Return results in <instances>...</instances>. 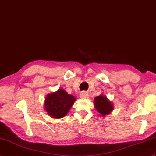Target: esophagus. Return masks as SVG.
<instances>
[{
	"mask_svg": "<svg viewBox=\"0 0 156 156\" xmlns=\"http://www.w3.org/2000/svg\"><path fill=\"white\" fill-rule=\"evenodd\" d=\"M88 96L89 95L88 94V93L85 92H82L80 94V98H88Z\"/></svg>",
	"mask_w": 156,
	"mask_h": 156,
	"instance_id": "esophagus-1",
	"label": "esophagus"
}]
</instances>
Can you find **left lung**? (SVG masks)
<instances>
[{
	"mask_svg": "<svg viewBox=\"0 0 156 156\" xmlns=\"http://www.w3.org/2000/svg\"><path fill=\"white\" fill-rule=\"evenodd\" d=\"M94 105L97 112L104 118L110 114L114 110V104L103 94L94 98Z\"/></svg>",
	"mask_w": 156,
	"mask_h": 156,
	"instance_id": "1",
	"label": "left lung"
}]
</instances>
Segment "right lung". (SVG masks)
I'll list each match as a JSON object with an SVG mask.
<instances>
[{"mask_svg":"<svg viewBox=\"0 0 156 156\" xmlns=\"http://www.w3.org/2000/svg\"><path fill=\"white\" fill-rule=\"evenodd\" d=\"M76 100V98L68 94L63 88L48 94L45 98L44 110L50 117L58 119L64 117Z\"/></svg>","mask_w":156,"mask_h":156,"instance_id":"right-lung-1","label":"right lung"}]
</instances>
